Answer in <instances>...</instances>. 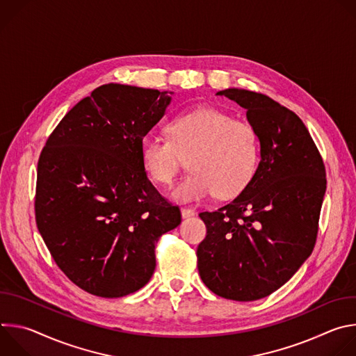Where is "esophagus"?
<instances>
[{
  "label": "esophagus",
  "mask_w": 356,
  "mask_h": 356,
  "mask_svg": "<svg viewBox=\"0 0 356 356\" xmlns=\"http://www.w3.org/2000/svg\"><path fill=\"white\" fill-rule=\"evenodd\" d=\"M195 213H194V210H191V209H181V217L183 218H190V217H193Z\"/></svg>",
  "instance_id": "esophagus-1"
}]
</instances>
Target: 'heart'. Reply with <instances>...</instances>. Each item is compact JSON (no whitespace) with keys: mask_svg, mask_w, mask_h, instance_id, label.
I'll return each instance as SVG.
<instances>
[{"mask_svg":"<svg viewBox=\"0 0 356 356\" xmlns=\"http://www.w3.org/2000/svg\"><path fill=\"white\" fill-rule=\"evenodd\" d=\"M168 134L170 140L142 139L140 163L152 181L170 186L183 159L188 158L191 172L172 191L177 201H201L216 193L220 198H232L246 188L257 172V131L222 110L198 107L186 111L169 122Z\"/></svg>","mask_w":356,"mask_h":356,"instance_id":"obj_1","label":"heart"}]
</instances>
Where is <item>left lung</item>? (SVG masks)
Masks as SVG:
<instances>
[{"label":"left lung","mask_w":356,"mask_h":356,"mask_svg":"<svg viewBox=\"0 0 356 356\" xmlns=\"http://www.w3.org/2000/svg\"><path fill=\"white\" fill-rule=\"evenodd\" d=\"M246 110L261 162L246 188L217 211L200 213L201 280L217 296L253 301L282 287L312 255L327 188L320 152L302 121L270 97L218 91Z\"/></svg>","instance_id":"1"}]
</instances>
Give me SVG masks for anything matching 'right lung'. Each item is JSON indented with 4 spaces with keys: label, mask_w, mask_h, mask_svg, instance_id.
<instances>
[{
    "label": "right lung",
    "mask_w": 356,
    "mask_h": 356,
    "mask_svg": "<svg viewBox=\"0 0 356 356\" xmlns=\"http://www.w3.org/2000/svg\"><path fill=\"white\" fill-rule=\"evenodd\" d=\"M172 94L99 86L42 149L36 225L56 265L87 293L114 298L142 289L156 268V242L181 222L140 163V142Z\"/></svg>",
    "instance_id": "right-lung-1"
}]
</instances>
